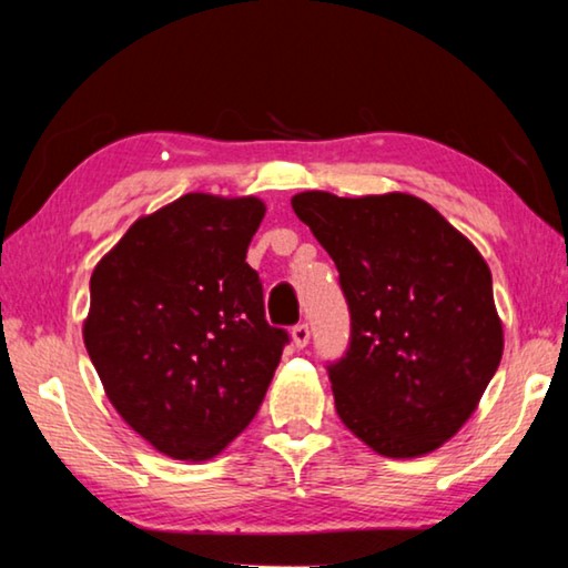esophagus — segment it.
<instances>
[{"mask_svg":"<svg viewBox=\"0 0 568 568\" xmlns=\"http://www.w3.org/2000/svg\"><path fill=\"white\" fill-rule=\"evenodd\" d=\"M291 336H293V344L298 346V349H303V346L308 344V338H311V326L308 324H295L293 326V332H291Z\"/></svg>","mask_w":568,"mask_h":568,"instance_id":"34e87169","label":"esophagus"}]
</instances>
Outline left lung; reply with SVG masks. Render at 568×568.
I'll list each match as a JSON object with an SVG mask.
<instances>
[{
	"label": "left lung",
	"mask_w": 568,
	"mask_h": 568,
	"mask_svg": "<svg viewBox=\"0 0 568 568\" xmlns=\"http://www.w3.org/2000/svg\"><path fill=\"white\" fill-rule=\"evenodd\" d=\"M338 270L349 344L326 362L344 426L377 454L434 452L464 426L503 359L493 275L474 244L408 193L293 196Z\"/></svg>",
	"instance_id": "1"
}]
</instances>
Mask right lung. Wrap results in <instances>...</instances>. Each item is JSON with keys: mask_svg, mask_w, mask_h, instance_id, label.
<instances>
[{"mask_svg": "<svg viewBox=\"0 0 568 568\" xmlns=\"http://www.w3.org/2000/svg\"><path fill=\"white\" fill-rule=\"evenodd\" d=\"M262 216L252 196L185 193L91 275L89 357L116 413L173 459H211L242 434L291 342L244 262Z\"/></svg>", "mask_w": 568, "mask_h": 568, "instance_id": "add662e5", "label": "right lung"}]
</instances>
